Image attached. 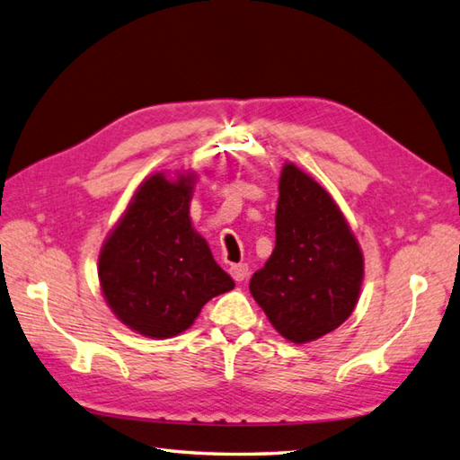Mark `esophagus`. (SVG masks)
<instances>
[{"mask_svg":"<svg viewBox=\"0 0 460 460\" xmlns=\"http://www.w3.org/2000/svg\"><path fill=\"white\" fill-rule=\"evenodd\" d=\"M231 277L235 279V281H245L247 275H249V265L247 263H239V265H231Z\"/></svg>","mask_w":460,"mask_h":460,"instance_id":"34e87169","label":"esophagus"}]
</instances>
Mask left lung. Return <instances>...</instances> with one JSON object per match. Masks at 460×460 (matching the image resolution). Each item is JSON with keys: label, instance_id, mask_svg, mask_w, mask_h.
Here are the masks:
<instances>
[{"label": "left lung", "instance_id": "8db88e82", "mask_svg": "<svg viewBox=\"0 0 460 460\" xmlns=\"http://www.w3.org/2000/svg\"><path fill=\"white\" fill-rule=\"evenodd\" d=\"M365 261L335 199L311 175L285 164L279 179L275 249L249 291L291 343H309L349 319Z\"/></svg>", "mask_w": 460, "mask_h": 460}]
</instances>
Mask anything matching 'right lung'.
<instances>
[{
	"instance_id": "1",
	"label": "right lung",
	"mask_w": 460,
	"mask_h": 460,
	"mask_svg": "<svg viewBox=\"0 0 460 460\" xmlns=\"http://www.w3.org/2000/svg\"><path fill=\"white\" fill-rule=\"evenodd\" d=\"M195 173H153L139 185L99 253V283L123 325L169 339L235 283L215 263L189 217Z\"/></svg>"
}]
</instances>
